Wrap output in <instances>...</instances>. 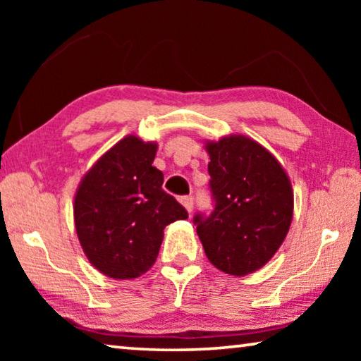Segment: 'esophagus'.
Returning <instances> with one entry per match:
<instances>
[{
  "label": "esophagus",
  "instance_id": "esophagus-1",
  "mask_svg": "<svg viewBox=\"0 0 361 361\" xmlns=\"http://www.w3.org/2000/svg\"><path fill=\"white\" fill-rule=\"evenodd\" d=\"M180 202L185 205V209L191 213L192 212V209H194V199H192V195H183V197L180 199Z\"/></svg>",
  "mask_w": 361,
  "mask_h": 361
}]
</instances>
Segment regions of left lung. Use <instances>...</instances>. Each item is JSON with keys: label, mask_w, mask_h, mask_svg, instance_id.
Instances as JSON below:
<instances>
[{"label": "left lung", "mask_w": 361, "mask_h": 361, "mask_svg": "<svg viewBox=\"0 0 361 361\" xmlns=\"http://www.w3.org/2000/svg\"><path fill=\"white\" fill-rule=\"evenodd\" d=\"M213 210L195 213L199 239L213 266L247 276L272 258L293 218L288 176L255 140L232 135L207 143Z\"/></svg>", "instance_id": "8db88e82"}]
</instances>
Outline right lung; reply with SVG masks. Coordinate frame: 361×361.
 <instances>
[{
  "mask_svg": "<svg viewBox=\"0 0 361 361\" xmlns=\"http://www.w3.org/2000/svg\"><path fill=\"white\" fill-rule=\"evenodd\" d=\"M157 146L126 137L89 170L75 197V224L85 256L111 279H135L154 264L164 229L188 212L162 189L152 167Z\"/></svg>",
  "mask_w": 361,
  "mask_h": 361,
  "instance_id": "add662e5",
  "label": "right lung"
}]
</instances>
